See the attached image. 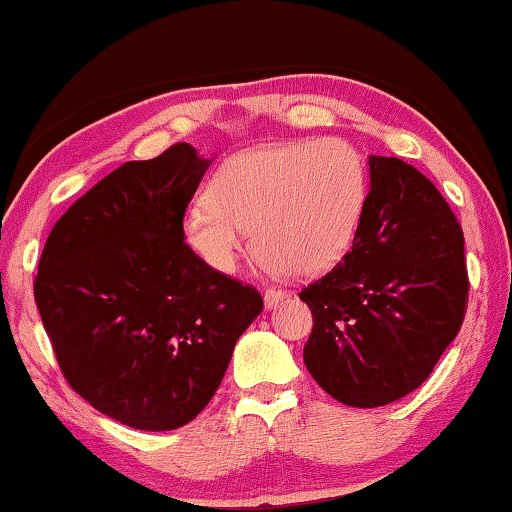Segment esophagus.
<instances>
[{
  "instance_id": "1",
  "label": "esophagus",
  "mask_w": 512,
  "mask_h": 512,
  "mask_svg": "<svg viewBox=\"0 0 512 512\" xmlns=\"http://www.w3.org/2000/svg\"><path fill=\"white\" fill-rule=\"evenodd\" d=\"M284 300H287V291H284V289L268 287V289L264 291V305H266L268 309H273V307H277V305H282Z\"/></svg>"
}]
</instances>
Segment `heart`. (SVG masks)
<instances>
[{
    "instance_id": "b5f03b06",
    "label": "heart",
    "mask_w": 512,
    "mask_h": 512,
    "mask_svg": "<svg viewBox=\"0 0 512 512\" xmlns=\"http://www.w3.org/2000/svg\"><path fill=\"white\" fill-rule=\"evenodd\" d=\"M368 192L366 160L345 140L257 146L214 173L207 201L187 207L189 248L216 273H235L248 232L266 264L314 275L348 250Z\"/></svg>"
}]
</instances>
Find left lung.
<instances>
[{"instance_id": "8db88e82", "label": "left lung", "mask_w": 512, "mask_h": 512, "mask_svg": "<svg viewBox=\"0 0 512 512\" xmlns=\"http://www.w3.org/2000/svg\"><path fill=\"white\" fill-rule=\"evenodd\" d=\"M368 164L352 250L300 291L314 316L305 366L359 409L422 386L461 329L470 291L461 223L436 185L397 158Z\"/></svg>"}]
</instances>
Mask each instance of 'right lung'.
<instances>
[{"mask_svg":"<svg viewBox=\"0 0 512 512\" xmlns=\"http://www.w3.org/2000/svg\"><path fill=\"white\" fill-rule=\"evenodd\" d=\"M207 167L185 142L121 164L60 216L38 264L33 296L69 386L133 429L192 422L264 309L185 244Z\"/></svg>","mask_w":512,"mask_h":512,"instance_id":"1","label":"right lung"}]
</instances>
